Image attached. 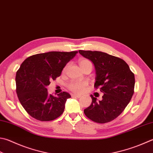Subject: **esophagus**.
Returning a JSON list of instances; mask_svg holds the SVG:
<instances>
[{"label": "esophagus", "instance_id": "esophagus-1", "mask_svg": "<svg viewBox=\"0 0 153 153\" xmlns=\"http://www.w3.org/2000/svg\"><path fill=\"white\" fill-rule=\"evenodd\" d=\"M72 97H76V98H80V97H81V95L76 94H72Z\"/></svg>", "mask_w": 153, "mask_h": 153}]
</instances>
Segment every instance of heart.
Wrapping results in <instances>:
<instances>
[{
	"label": "heart",
	"mask_w": 153,
	"mask_h": 153,
	"mask_svg": "<svg viewBox=\"0 0 153 153\" xmlns=\"http://www.w3.org/2000/svg\"><path fill=\"white\" fill-rule=\"evenodd\" d=\"M87 64H91V62L87 59H81L79 61L80 67ZM67 68V67L65 68L64 70ZM87 86V83L84 81H73L68 84V88L71 91L74 92L75 93H82L85 91L86 86Z\"/></svg>",
	"instance_id": "heart-1"
}]
</instances>
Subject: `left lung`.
<instances>
[{"instance_id": "obj_1", "label": "left lung", "mask_w": 153, "mask_h": 153, "mask_svg": "<svg viewBox=\"0 0 153 153\" xmlns=\"http://www.w3.org/2000/svg\"><path fill=\"white\" fill-rule=\"evenodd\" d=\"M94 64V87L104 93L101 100L91 95L92 102L85 108L86 117L98 123L111 121L119 116L131 100L135 79L128 65L123 59L100 51H79Z\"/></svg>"}]
</instances>
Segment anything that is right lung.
Listing matches in <instances>:
<instances>
[{
    "instance_id": "1",
    "label": "right lung",
    "mask_w": 153,
    "mask_h": 153,
    "mask_svg": "<svg viewBox=\"0 0 153 153\" xmlns=\"http://www.w3.org/2000/svg\"><path fill=\"white\" fill-rule=\"evenodd\" d=\"M77 51L36 54L28 57L16 74V94L20 102L32 117L50 121L60 117L71 95L62 92L54 97L48 94L47 86L51 80L60 76L66 65Z\"/></svg>"
}]
</instances>
